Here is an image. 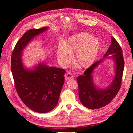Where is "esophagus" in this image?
I'll use <instances>...</instances> for the list:
<instances>
[{
  "label": "esophagus",
  "instance_id": "1",
  "mask_svg": "<svg viewBox=\"0 0 133 133\" xmlns=\"http://www.w3.org/2000/svg\"><path fill=\"white\" fill-rule=\"evenodd\" d=\"M73 78V75H72L70 73H68V74H66L65 76V80H67V79H72Z\"/></svg>",
  "mask_w": 133,
  "mask_h": 133
}]
</instances>
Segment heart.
<instances>
[{"mask_svg": "<svg viewBox=\"0 0 133 133\" xmlns=\"http://www.w3.org/2000/svg\"><path fill=\"white\" fill-rule=\"evenodd\" d=\"M100 49L99 40L86 32L74 34L66 38L57 48V55L62 65H68L75 51L74 62L80 68L90 67L98 57Z\"/></svg>", "mask_w": 133, "mask_h": 133, "instance_id": "heart-1", "label": "heart"}]
</instances>
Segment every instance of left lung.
I'll use <instances>...</instances> for the list:
<instances>
[{"label": "left lung", "mask_w": 133, "mask_h": 133, "mask_svg": "<svg viewBox=\"0 0 133 133\" xmlns=\"http://www.w3.org/2000/svg\"><path fill=\"white\" fill-rule=\"evenodd\" d=\"M111 45L103 58L94 63L84 71L83 75L78 76L76 79L80 102L90 109H98L109 104L118 94L121 87L124 66L122 50L115 38L111 37ZM106 58L114 60L115 75L110 85L101 89L95 84L93 74L96 68Z\"/></svg>", "instance_id": "obj_1"}]
</instances>
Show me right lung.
<instances>
[{"instance_id":"right-lung-1","label":"right lung","mask_w":133,"mask_h":133,"mask_svg":"<svg viewBox=\"0 0 133 133\" xmlns=\"http://www.w3.org/2000/svg\"><path fill=\"white\" fill-rule=\"evenodd\" d=\"M48 28L27 31L16 44L11 58V70L19 96L31 110L41 113L49 112L57 106L65 71L42 62L29 69L24 65L22 56L28 44Z\"/></svg>"}]
</instances>
